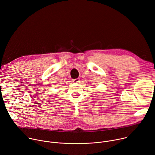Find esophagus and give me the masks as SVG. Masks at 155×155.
<instances>
[{
  "label": "esophagus",
  "mask_w": 155,
  "mask_h": 155,
  "mask_svg": "<svg viewBox=\"0 0 155 155\" xmlns=\"http://www.w3.org/2000/svg\"><path fill=\"white\" fill-rule=\"evenodd\" d=\"M73 81L75 82V83H79L80 82V80H78V79H74V80H73Z\"/></svg>",
  "instance_id": "34e87169"
}]
</instances>
